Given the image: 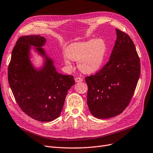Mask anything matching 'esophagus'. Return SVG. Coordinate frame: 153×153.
<instances>
[{
  "label": "esophagus",
  "instance_id": "obj_1",
  "mask_svg": "<svg viewBox=\"0 0 153 153\" xmlns=\"http://www.w3.org/2000/svg\"><path fill=\"white\" fill-rule=\"evenodd\" d=\"M75 80L76 82H83V79L80 77H76L75 78Z\"/></svg>",
  "mask_w": 153,
  "mask_h": 153
}]
</instances>
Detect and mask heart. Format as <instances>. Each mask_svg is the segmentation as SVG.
<instances>
[{
	"instance_id": "obj_1",
	"label": "heart",
	"mask_w": 153,
	"mask_h": 153,
	"mask_svg": "<svg viewBox=\"0 0 153 153\" xmlns=\"http://www.w3.org/2000/svg\"><path fill=\"white\" fill-rule=\"evenodd\" d=\"M106 45L101 39L74 42L65 50L63 59L65 65L72 68L71 60L78 61V67L85 74L97 71L104 61Z\"/></svg>"
}]
</instances>
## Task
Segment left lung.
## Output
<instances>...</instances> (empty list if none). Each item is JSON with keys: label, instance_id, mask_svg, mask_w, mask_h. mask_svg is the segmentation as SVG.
I'll list each match as a JSON object with an SVG mask.
<instances>
[{"label": "left lung", "instance_id": "obj_1", "mask_svg": "<svg viewBox=\"0 0 153 153\" xmlns=\"http://www.w3.org/2000/svg\"><path fill=\"white\" fill-rule=\"evenodd\" d=\"M110 60L98 72L85 78L87 105L91 114L106 119L121 114L129 104L139 79L141 64L129 36L116 29Z\"/></svg>", "mask_w": 153, "mask_h": 153}]
</instances>
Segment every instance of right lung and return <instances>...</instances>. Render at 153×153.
I'll use <instances>...</instances> for the list:
<instances>
[{"instance_id": "obj_1", "label": "right lung", "mask_w": 153, "mask_h": 153, "mask_svg": "<svg viewBox=\"0 0 153 153\" xmlns=\"http://www.w3.org/2000/svg\"><path fill=\"white\" fill-rule=\"evenodd\" d=\"M46 39L39 35L20 37L14 46L8 67V80L19 107L32 118L52 121L60 115L67 92L75 85L74 76L56 71L53 62L42 48ZM32 46L45 58L35 69L30 61Z\"/></svg>"}]
</instances>
